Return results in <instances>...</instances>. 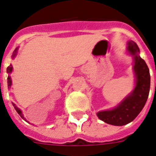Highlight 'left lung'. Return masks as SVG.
Returning <instances> with one entry per match:
<instances>
[{"instance_id":"obj_1","label":"left lung","mask_w":156,"mask_h":156,"mask_svg":"<svg viewBox=\"0 0 156 156\" xmlns=\"http://www.w3.org/2000/svg\"><path fill=\"white\" fill-rule=\"evenodd\" d=\"M128 51L134 58L136 86L133 92L114 108L98 112V118L104 122L116 126H122L132 122L144 107L148 98L151 78L149 69L139 53L137 44L133 40L128 42Z\"/></svg>"}]
</instances>
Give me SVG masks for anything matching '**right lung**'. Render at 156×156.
Listing matches in <instances>:
<instances>
[{"label":"right lung","instance_id":"right-lung-1","mask_svg":"<svg viewBox=\"0 0 156 156\" xmlns=\"http://www.w3.org/2000/svg\"><path fill=\"white\" fill-rule=\"evenodd\" d=\"M17 51H18V48H16L15 49V51H13L12 55V58H14L16 57V53H17ZM12 71V65H10V66H9L7 67V73L9 74H11ZM11 86H12V79H11V77H10V75H9L8 76V87H9V88H10V87H11ZM12 105H13L14 108H15L16 111L18 112V114H19L20 116H21L22 118L23 119V113H22L21 110H20V108H18V107L16 106L15 104H13V103H12Z\"/></svg>","mask_w":156,"mask_h":156}]
</instances>
